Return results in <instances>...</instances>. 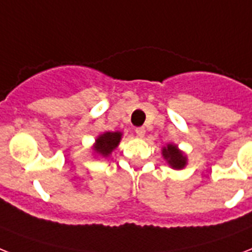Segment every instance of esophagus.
Returning a JSON list of instances; mask_svg holds the SVG:
<instances>
[{
	"label": "esophagus",
	"mask_w": 252,
	"mask_h": 252,
	"mask_svg": "<svg viewBox=\"0 0 252 252\" xmlns=\"http://www.w3.org/2000/svg\"><path fill=\"white\" fill-rule=\"evenodd\" d=\"M145 132H146V130H145V128L144 126H140V128H136V134L138 137H144L145 136Z\"/></svg>",
	"instance_id": "esophagus-1"
}]
</instances>
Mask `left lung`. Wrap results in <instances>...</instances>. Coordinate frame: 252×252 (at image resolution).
<instances>
[{
    "mask_svg": "<svg viewBox=\"0 0 252 252\" xmlns=\"http://www.w3.org/2000/svg\"><path fill=\"white\" fill-rule=\"evenodd\" d=\"M161 154L167 160V163L175 169H183L186 163H188L186 155L184 154L183 151L179 150V147L173 144H168L165 147H163Z\"/></svg>",
    "mask_w": 252,
    "mask_h": 252,
    "instance_id": "obj_1",
    "label": "left lung"
}]
</instances>
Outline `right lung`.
<instances>
[{
	"mask_svg": "<svg viewBox=\"0 0 252 252\" xmlns=\"http://www.w3.org/2000/svg\"><path fill=\"white\" fill-rule=\"evenodd\" d=\"M122 132H105L101 136H98L93 146V150L95 151V154L101 155L103 158H107L108 155L118 147L120 140H122Z\"/></svg>",
	"mask_w": 252,
	"mask_h": 252,
	"instance_id": "1",
	"label": "right lung"
}]
</instances>
